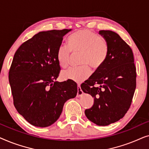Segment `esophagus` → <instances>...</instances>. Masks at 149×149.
Returning a JSON list of instances; mask_svg holds the SVG:
<instances>
[{
	"instance_id": "34e87169",
	"label": "esophagus",
	"mask_w": 149,
	"mask_h": 149,
	"mask_svg": "<svg viewBox=\"0 0 149 149\" xmlns=\"http://www.w3.org/2000/svg\"><path fill=\"white\" fill-rule=\"evenodd\" d=\"M77 97H80L81 95L83 94V91L81 90V86L79 85H77Z\"/></svg>"
}]
</instances>
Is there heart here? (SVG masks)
<instances>
[{"label":"heart","mask_w":149,"mask_h":149,"mask_svg":"<svg viewBox=\"0 0 149 149\" xmlns=\"http://www.w3.org/2000/svg\"><path fill=\"white\" fill-rule=\"evenodd\" d=\"M68 45H61L57 51V60L62 68L70 64L72 51L81 52V66L71 68L64 71L62 77L77 83H81L91 74V66L99 68L104 64L109 54L107 42L100 36L90 30L83 29L74 32L68 37Z\"/></svg>","instance_id":"b5f03b06"}]
</instances>
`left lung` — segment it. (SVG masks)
Returning <instances> with one entry per match:
<instances>
[{
	"instance_id": "1",
	"label": "left lung",
	"mask_w": 149,
	"mask_h": 149,
	"mask_svg": "<svg viewBox=\"0 0 149 149\" xmlns=\"http://www.w3.org/2000/svg\"><path fill=\"white\" fill-rule=\"evenodd\" d=\"M109 46L107 60L81 85L83 92L93 97L94 103L85 114L97 125L119 121L131 106L136 87V68L130 47L119 34L100 30Z\"/></svg>"
}]
</instances>
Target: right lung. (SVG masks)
<instances>
[{
    "label": "right lung",
    "mask_w": 149,
    "mask_h": 149,
    "mask_svg": "<svg viewBox=\"0 0 149 149\" xmlns=\"http://www.w3.org/2000/svg\"><path fill=\"white\" fill-rule=\"evenodd\" d=\"M71 29L42 31L23 42L16 51L9 81L16 110L28 123L45 127L54 123L64 103L77 95L72 80L55 81L61 68L57 51Z\"/></svg>",
    "instance_id": "right-lung-1"
}]
</instances>
